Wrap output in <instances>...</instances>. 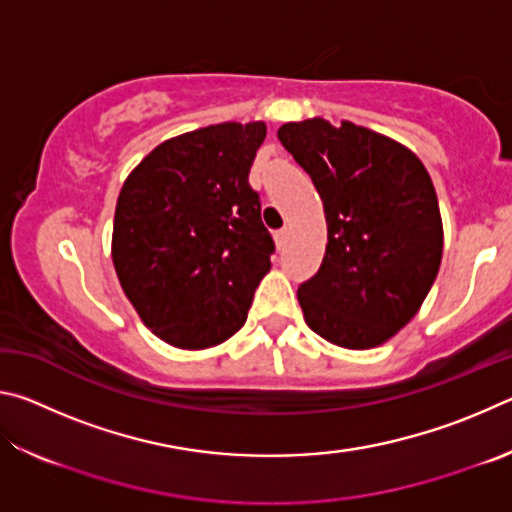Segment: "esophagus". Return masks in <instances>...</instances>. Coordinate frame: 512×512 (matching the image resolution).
<instances>
[{"label":"esophagus","mask_w":512,"mask_h":512,"mask_svg":"<svg viewBox=\"0 0 512 512\" xmlns=\"http://www.w3.org/2000/svg\"><path fill=\"white\" fill-rule=\"evenodd\" d=\"M287 241H289V228L275 230V244H277V248L287 246Z\"/></svg>","instance_id":"34e87169"}]
</instances>
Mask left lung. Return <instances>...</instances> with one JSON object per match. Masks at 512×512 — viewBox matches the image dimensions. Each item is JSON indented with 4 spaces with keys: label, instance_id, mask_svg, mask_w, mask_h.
I'll return each mask as SVG.
<instances>
[{
    "label": "left lung",
    "instance_id": "obj_1",
    "mask_svg": "<svg viewBox=\"0 0 512 512\" xmlns=\"http://www.w3.org/2000/svg\"><path fill=\"white\" fill-rule=\"evenodd\" d=\"M277 137L327 219L323 264L298 289L307 325L341 348H375L409 323L438 275L443 223L429 173L402 144L350 121H289Z\"/></svg>",
    "mask_w": 512,
    "mask_h": 512
}]
</instances>
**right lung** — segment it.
Wrapping results in <instances>:
<instances>
[{
    "label": "right lung",
    "mask_w": 512,
    "mask_h": 512,
    "mask_svg": "<svg viewBox=\"0 0 512 512\" xmlns=\"http://www.w3.org/2000/svg\"><path fill=\"white\" fill-rule=\"evenodd\" d=\"M262 121L219 124L153 149L121 187L112 262L144 325L176 348L219 345L246 323L275 244L248 183Z\"/></svg>",
    "instance_id": "right-lung-1"
}]
</instances>
